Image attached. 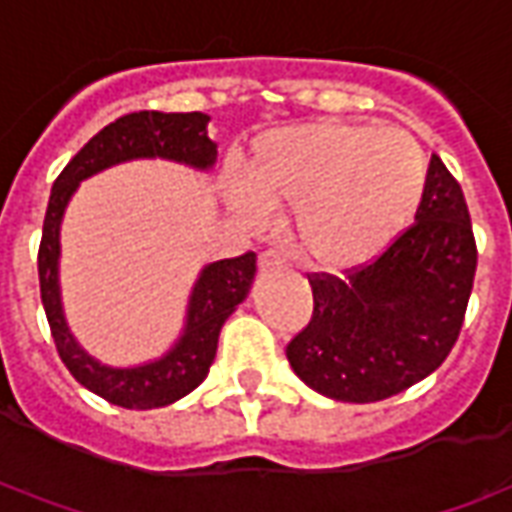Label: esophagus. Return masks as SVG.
<instances>
[{
  "label": "esophagus",
  "instance_id": "34e87169",
  "mask_svg": "<svg viewBox=\"0 0 512 512\" xmlns=\"http://www.w3.org/2000/svg\"><path fill=\"white\" fill-rule=\"evenodd\" d=\"M285 255L282 252H274V249H268V252H263V255L257 257V268L260 271H274V268H285Z\"/></svg>",
  "mask_w": 512,
  "mask_h": 512
}]
</instances>
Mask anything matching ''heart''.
Listing matches in <instances>:
<instances>
[{"mask_svg":"<svg viewBox=\"0 0 512 512\" xmlns=\"http://www.w3.org/2000/svg\"><path fill=\"white\" fill-rule=\"evenodd\" d=\"M246 186H227V205L246 222L293 208V241L304 263L345 271L373 260L414 219L428 161L397 128L318 120L263 136L246 161Z\"/></svg>","mask_w":512,"mask_h":512,"instance_id":"obj_1","label":"heart"}]
</instances>
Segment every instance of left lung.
<instances>
[{"instance_id": "8db88e82", "label": "left lung", "mask_w": 512, "mask_h": 512, "mask_svg": "<svg viewBox=\"0 0 512 512\" xmlns=\"http://www.w3.org/2000/svg\"><path fill=\"white\" fill-rule=\"evenodd\" d=\"M474 268L463 191L433 156L414 224L384 255L345 277H310V323L285 351L293 373L343 403H376L428 378L461 334Z\"/></svg>"}]
</instances>
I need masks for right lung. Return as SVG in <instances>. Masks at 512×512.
I'll list each match as a JSON object with an SVG mask.
<instances>
[{
	"label": "right lung",
	"instance_id": "1",
	"mask_svg": "<svg viewBox=\"0 0 512 512\" xmlns=\"http://www.w3.org/2000/svg\"><path fill=\"white\" fill-rule=\"evenodd\" d=\"M208 120L202 112H131L101 128L87 145L68 161L54 180L49 208L43 219V238L38 252L40 299L49 318L57 354L82 386L109 403L123 408H161L186 397L205 381L216 356L219 332L235 307L249 296L255 279V252L230 260H216L202 268L186 307L183 332L158 359L134 367H112L87 354L65 321L60 293V224L79 183L115 164L136 158H167L191 169L216 164V145L208 136Z\"/></svg>",
	"mask_w": 512,
	"mask_h": 512
}]
</instances>
